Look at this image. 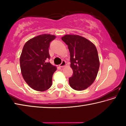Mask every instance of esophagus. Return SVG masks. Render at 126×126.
Returning <instances> with one entry per match:
<instances>
[{
  "label": "esophagus",
  "instance_id": "1",
  "mask_svg": "<svg viewBox=\"0 0 126 126\" xmlns=\"http://www.w3.org/2000/svg\"><path fill=\"white\" fill-rule=\"evenodd\" d=\"M66 65V62L65 61H62V63L60 65H59V67H64V66H65Z\"/></svg>",
  "mask_w": 126,
  "mask_h": 126
}]
</instances>
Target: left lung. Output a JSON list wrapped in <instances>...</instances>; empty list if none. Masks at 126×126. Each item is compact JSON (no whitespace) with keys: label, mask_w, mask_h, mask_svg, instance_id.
I'll use <instances>...</instances> for the list:
<instances>
[{"label":"left lung","mask_w":126,"mask_h":126,"mask_svg":"<svg viewBox=\"0 0 126 126\" xmlns=\"http://www.w3.org/2000/svg\"><path fill=\"white\" fill-rule=\"evenodd\" d=\"M62 40L68 46L70 52L71 67L73 74L69 78L71 88L83 91L93 83L97 76L99 60L94 44L78 35L67 34Z\"/></svg>","instance_id":"left-lung-1"}]
</instances>
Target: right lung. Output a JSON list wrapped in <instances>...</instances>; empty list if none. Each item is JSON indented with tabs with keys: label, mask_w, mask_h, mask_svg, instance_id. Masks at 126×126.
<instances>
[{
	"label": "right lung",
	"mask_w": 126,
	"mask_h": 126,
	"mask_svg": "<svg viewBox=\"0 0 126 126\" xmlns=\"http://www.w3.org/2000/svg\"><path fill=\"white\" fill-rule=\"evenodd\" d=\"M54 35H38L27 41L20 57L21 73L25 82L37 91H45L52 85L53 74L57 67L47 60L50 58V43L55 38Z\"/></svg>",
	"instance_id": "1"
}]
</instances>
